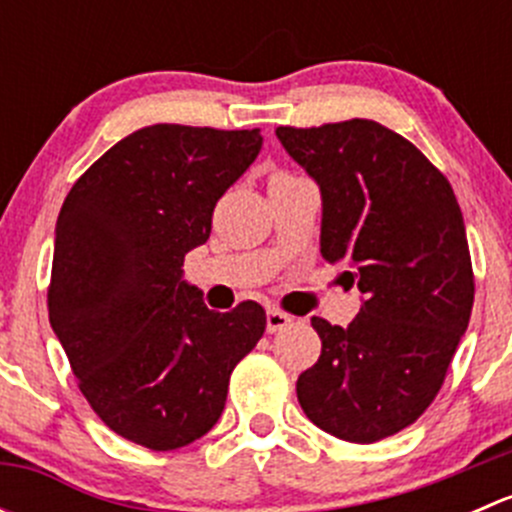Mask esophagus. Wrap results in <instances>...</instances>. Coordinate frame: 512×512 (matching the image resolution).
Instances as JSON below:
<instances>
[{
	"mask_svg": "<svg viewBox=\"0 0 512 512\" xmlns=\"http://www.w3.org/2000/svg\"><path fill=\"white\" fill-rule=\"evenodd\" d=\"M294 322V317H289V314L282 312V309H267V332L275 334V332H282V329H287L289 324Z\"/></svg>",
	"mask_w": 512,
	"mask_h": 512,
	"instance_id": "esophagus-1",
	"label": "esophagus"
}]
</instances>
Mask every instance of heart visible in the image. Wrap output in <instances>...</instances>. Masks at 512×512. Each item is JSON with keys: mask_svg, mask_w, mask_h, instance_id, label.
<instances>
[{"mask_svg": "<svg viewBox=\"0 0 512 512\" xmlns=\"http://www.w3.org/2000/svg\"><path fill=\"white\" fill-rule=\"evenodd\" d=\"M280 175H282V173H280Z\"/></svg>", "mask_w": 512, "mask_h": 512, "instance_id": "heart-1", "label": "heart"}]
</instances>
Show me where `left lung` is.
Listing matches in <instances>:
<instances>
[{"instance_id":"left-lung-1","label":"left lung","mask_w":512,"mask_h":512,"mask_svg":"<svg viewBox=\"0 0 512 512\" xmlns=\"http://www.w3.org/2000/svg\"><path fill=\"white\" fill-rule=\"evenodd\" d=\"M322 193L319 250L359 287L354 322L312 317L322 354L297 379L309 421L352 443L411 426L446 379L473 309L466 225L451 183L381 123L277 128Z\"/></svg>"}]
</instances>
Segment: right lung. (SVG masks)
<instances>
[{
  "label": "right lung",
  "instance_id": "obj_1",
  "mask_svg": "<svg viewBox=\"0 0 512 512\" xmlns=\"http://www.w3.org/2000/svg\"><path fill=\"white\" fill-rule=\"evenodd\" d=\"M260 148L257 128L156 123L103 153L61 205L51 329L98 418L151 451L218 423L232 369L265 332L257 302L213 312L183 280L215 203Z\"/></svg>",
  "mask_w": 512,
  "mask_h": 512
}]
</instances>
